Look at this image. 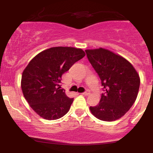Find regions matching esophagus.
Masks as SVG:
<instances>
[{
    "mask_svg": "<svg viewBox=\"0 0 153 153\" xmlns=\"http://www.w3.org/2000/svg\"><path fill=\"white\" fill-rule=\"evenodd\" d=\"M82 94H83L84 96H88V95H90V91H85V92L82 93Z\"/></svg>",
    "mask_w": 153,
    "mask_h": 153,
    "instance_id": "1",
    "label": "esophagus"
}]
</instances>
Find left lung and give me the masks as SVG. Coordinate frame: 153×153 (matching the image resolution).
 I'll list each match as a JSON object with an SVG mask.
<instances>
[{"mask_svg": "<svg viewBox=\"0 0 153 153\" xmlns=\"http://www.w3.org/2000/svg\"><path fill=\"white\" fill-rule=\"evenodd\" d=\"M88 59L99 75L105 93L91 114L100 120L112 122L130 109L137 97L140 75L127 59L104 48L86 50Z\"/></svg>", "mask_w": 153, "mask_h": 153, "instance_id": "8db88e82", "label": "left lung"}]
</instances>
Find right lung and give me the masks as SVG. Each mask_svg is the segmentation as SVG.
<instances>
[{"label":"right lung","mask_w":153,"mask_h":153,"mask_svg":"<svg viewBox=\"0 0 153 153\" xmlns=\"http://www.w3.org/2000/svg\"><path fill=\"white\" fill-rule=\"evenodd\" d=\"M85 55L80 48L54 47L39 52L29 62L21 86L24 98L39 117L55 120L68 113L73 99L60 89L62 75Z\"/></svg>","instance_id":"add662e5"}]
</instances>
